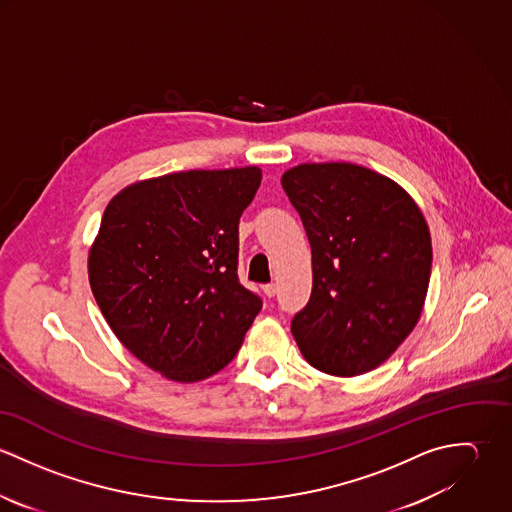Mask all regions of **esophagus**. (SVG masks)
<instances>
[{"instance_id": "1", "label": "esophagus", "mask_w": 512, "mask_h": 512, "mask_svg": "<svg viewBox=\"0 0 512 512\" xmlns=\"http://www.w3.org/2000/svg\"><path fill=\"white\" fill-rule=\"evenodd\" d=\"M264 293H266V297H274L276 295V292H278V288H276V284H266L264 288Z\"/></svg>"}]
</instances>
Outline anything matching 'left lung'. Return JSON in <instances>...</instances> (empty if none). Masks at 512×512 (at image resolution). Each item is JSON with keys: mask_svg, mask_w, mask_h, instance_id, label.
<instances>
[{"mask_svg": "<svg viewBox=\"0 0 512 512\" xmlns=\"http://www.w3.org/2000/svg\"><path fill=\"white\" fill-rule=\"evenodd\" d=\"M311 244L313 288L292 333L311 366L357 376L412 333L432 274V238L414 199L353 163H301L282 175Z\"/></svg>", "mask_w": 512, "mask_h": 512, "instance_id": "8db88e82", "label": "left lung"}]
</instances>
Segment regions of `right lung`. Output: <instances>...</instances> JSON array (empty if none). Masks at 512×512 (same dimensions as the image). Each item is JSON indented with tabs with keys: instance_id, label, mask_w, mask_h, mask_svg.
I'll use <instances>...</instances> for the list:
<instances>
[{
	"instance_id": "obj_1",
	"label": "right lung",
	"mask_w": 512,
	"mask_h": 512,
	"mask_svg": "<svg viewBox=\"0 0 512 512\" xmlns=\"http://www.w3.org/2000/svg\"><path fill=\"white\" fill-rule=\"evenodd\" d=\"M258 167L191 169L138 181L106 207L88 252L94 299L120 343L175 382L217 374L262 299L238 282V222Z\"/></svg>"
}]
</instances>
